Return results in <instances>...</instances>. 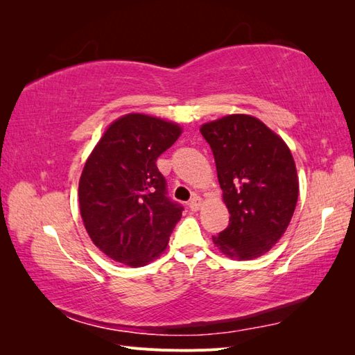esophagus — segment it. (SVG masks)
I'll list each match as a JSON object with an SVG mask.
<instances>
[{
	"label": "esophagus",
	"instance_id": "esophagus-1",
	"mask_svg": "<svg viewBox=\"0 0 355 355\" xmlns=\"http://www.w3.org/2000/svg\"><path fill=\"white\" fill-rule=\"evenodd\" d=\"M200 206H201V198L197 197V195H195V197L189 201V209L193 210V212H195V210L200 209Z\"/></svg>",
	"mask_w": 355,
	"mask_h": 355
}]
</instances>
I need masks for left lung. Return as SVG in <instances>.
Here are the masks:
<instances>
[{"instance_id": "1", "label": "left lung", "mask_w": 355, "mask_h": 355, "mask_svg": "<svg viewBox=\"0 0 355 355\" xmlns=\"http://www.w3.org/2000/svg\"><path fill=\"white\" fill-rule=\"evenodd\" d=\"M201 134L214 153L230 214L214 244L230 258H258L284 235L296 209L299 182L290 149L261 120L245 114L202 125Z\"/></svg>"}]
</instances>
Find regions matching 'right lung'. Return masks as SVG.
Returning a JSON list of instances; mask_svg holds the SVG:
<instances>
[{
  "instance_id": "1",
  "label": "right lung",
  "mask_w": 355,
  "mask_h": 355,
  "mask_svg": "<svg viewBox=\"0 0 355 355\" xmlns=\"http://www.w3.org/2000/svg\"><path fill=\"white\" fill-rule=\"evenodd\" d=\"M182 134L175 123L128 114L111 123L79 182L80 215L96 247L130 267L146 266L168 245L183 206L168 197L157 158Z\"/></svg>"
}]
</instances>
